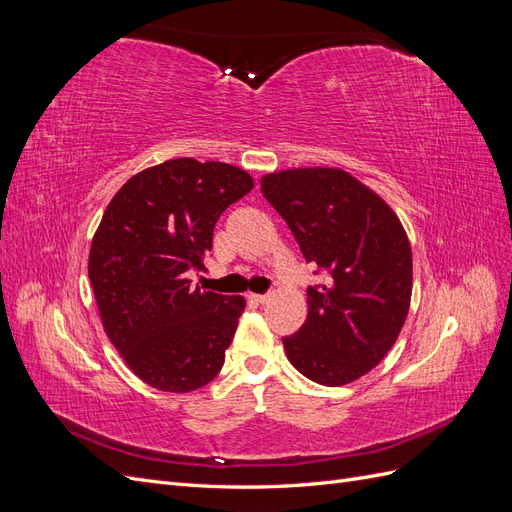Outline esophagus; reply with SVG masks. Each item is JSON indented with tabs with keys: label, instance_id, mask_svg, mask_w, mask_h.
Listing matches in <instances>:
<instances>
[{
	"label": "esophagus",
	"instance_id": "esophagus-1",
	"mask_svg": "<svg viewBox=\"0 0 512 512\" xmlns=\"http://www.w3.org/2000/svg\"><path fill=\"white\" fill-rule=\"evenodd\" d=\"M247 299H250L256 305H265L269 301V294H254V292H250V294H247Z\"/></svg>",
	"mask_w": 512,
	"mask_h": 512
}]
</instances>
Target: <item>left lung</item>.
Here are the masks:
<instances>
[{
    "instance_id": "obj_1",
    "label": "left lung",
    "mask_w": 512,
    "mask_h": 512,
    "mask_svg": "<svg viewBox=\"0 0 512 512\" xmlns=\"http://www.w3.org/2000/svg\"><path fill=\"white\" fill-rule=\"evenodd\" d=\"M260 192L322 275V284L307 288L305 324L282 337L288 361L324 386L354 382L384 359L406 322V230L378 194L339 168L271 173Z\"/></svg>"
}]
</instances>
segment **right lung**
<instances>
[{
    "instance_id": "obj_1",
    "label": "right lung",
    "mask_w": 512,
    "mask_h": 512,
    "mask_svg": "<svg viewBox=\"0 0 512 512\" xmlns=\"http://www.w3.org/2000/svg\"><path fill=\"white\" fill-rule=\"evenodd\" d=\"M252 188L237 166L177 158L123 183L102 215L89 280L108 339L153 389L190 393L220 374L245 299L192 288L188 273Z\"/></svg>"
}]
</instances>
